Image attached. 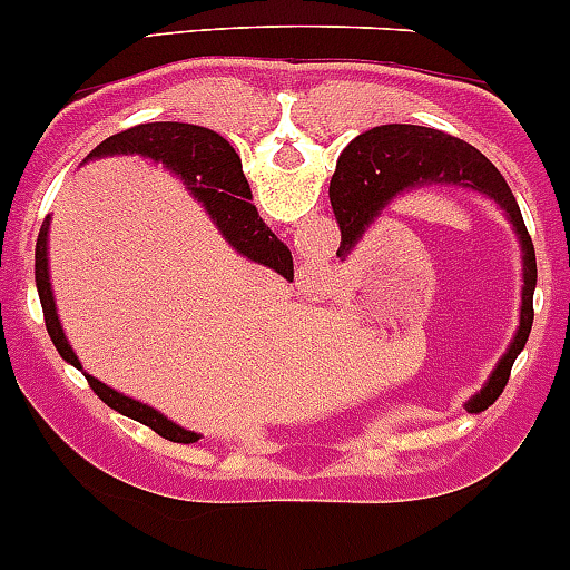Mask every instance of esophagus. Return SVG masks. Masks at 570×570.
I'll return each mask as SVG.
<instances>
[{
  "mask_svg": "<svg viewBox=\"0 0 570 570\" xmlns=\"http://www.w3.org/2000/svg\"><path fill=\"white\" fill-rule=\"evenodd\" d=\"M308 275H314V278L323 281V284H325V267H320V264H314V267L308 269Z\"/></svg>",
  "mask_w": 570,
  "mask_h": 570,
  "instance_id": "esophagus-1",
  "label": "esophagus"
}]
</instances>
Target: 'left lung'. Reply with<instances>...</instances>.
<instances>
[{"mask_svg": "<svg viewBox=\"0 0 570 570\" xmlns=\"http://www.w3.org/2000/svg\"><path fill=\"white\" fill-rule=\"evenodd\" d=\"M429 186H460L479 191L504 212L521 245V320L504 356L488 375L482 390L465 403L468 412H482L504 392L510 370L518 353L523 351L532 331L534 284H538V262L534 245L523 225L521 208L499 169L462 138L443 130L420 125H381L362 132L342 150L336 173L331 178V206L342 230V245L336 253H351L356 242L379 223L381 214L409 191Z\"/></svg>", "mask_w": 570, "mask_h": 570, "instance_id": "8db88e82", "label": "left lung"}]
</instances>
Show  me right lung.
<instances>
[{"label": "right lung", "mask_w": 570, "mask_h": 570, "mask_svg": "<svg viewBox=\"0 0 570 570\" xmlns=\"http://www.w3.org/2000/svg\"><path fill=\"white\" fill-rule=\"evenodd\" d=\"M110 156H141L153 164H161L169 175L184 180L186 191L206 208L212 223L217 225L219 234L225 236V242L239 256L250 258V262L262 264V267L273 269V273L284 275V278H292L289 247L258 217L256 206L250 203V186H247L245 173H242V158L236 156L234 147L219 132L200 125H186V121H147V125H136L130 130H121L116 136L105 138L102 145H97L82 158V164ZM49 219L52 217L43 219L41 234H38L36 242V286L38 297H41L43 323H47V331L60 356L82 370L80 358L71 351L69 340H66L63 325H60L58 317V306H55L52 281H49ZM86 375L91 390L110 409L138 420V423H145L158 438L184 445L200 440V434L173 423L158 409L136 401V397L125 395V392H116L114 386L102 384L94 375Z\"/></svg>", "instance_id": "obj_1"}]
</instances>
